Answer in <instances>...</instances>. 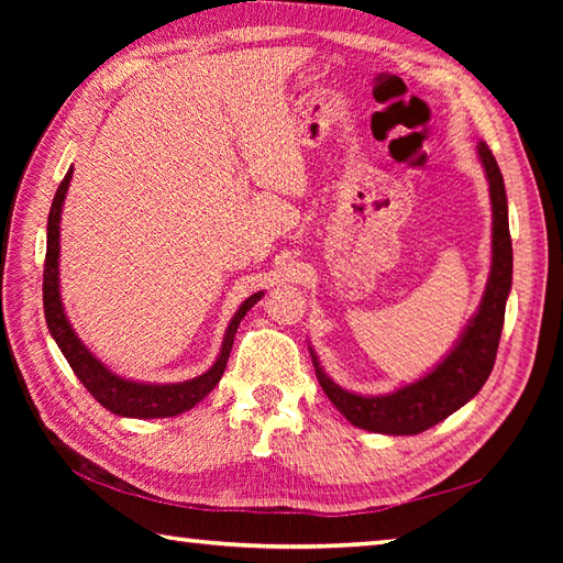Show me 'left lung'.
<instances>
[{
	"mask_svg": "<svg viewBox=\"0 0 563 563\" xmlns=\"http://www.w3.org/2000/svg\"><path fill=\"white\" fill-rule=\"evenodd\" d=\"M482 166L488 181V196H492V273L476 314L464 327L462 336L452 345V351L442 361L418 377L411 385H404L379 397H363L339 387L324 367L319 365L317 353L309 349L317 379L331 404L349 418V421L363 430L385 435H416L445 421L462 406L474 399L484 382L488 379L496 363V351L504 331L506 300L512 285V244L508 230V198L504 186V174L494 159L486 142L476 145Z\"/></svg>",
	"mask_w": 563,
	"mask_h": 563,
	"instance_id": "obj_1",
	"label": "left lung"
}]
</instances>
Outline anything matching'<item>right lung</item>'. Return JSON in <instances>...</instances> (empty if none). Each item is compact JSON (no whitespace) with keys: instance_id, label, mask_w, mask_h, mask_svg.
<instances>
[{"instance_id":"obj_1","label":"right lung","mask_w":563,"mask_h":563,"mask_svg":"<svg viewBox=\"0 0 563 563\" xmlns=\"http://www.w3.org/2000/svg\"><path fill=\"white\" fill-rule=\"evenodd\" d=\"M69 169L59 184L57 194L53 198L51 214H47V249H45V268H43V309L45 321L51 329V336L55 339L57 349L67 357L69 367L75 369V375L89 394L97 399L103 409H109L115 416L125 418H169L178 416L188 409H194L198 401H202L218 385L227 361H230L234 333L239 329V321L246 317V312L254 307L263 292H254L236 309L230 327L224 331L222 349L218 361L212 363L208 373H202L194 379L186 382H172V385H154V382H137L125 379L121 375L111 373L97 355H93L81 339L71 329L69 319L65 314L63 297H59V218H63L65 196L71 181Z\"/></svg>"}]
</instances>
